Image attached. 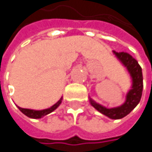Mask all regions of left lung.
<instances>
[{
    "instance_id": "obj_1",
    "label": "left lung",
    "mask_w": 152,
    "mask_h": 152,
    "mask_svg": "<svg viewBox=\"0 0 152 152\" xmlns=\"http://www.w3.org/2000/svg\"><path fill=\"white\" fill-rule=\"evenodd\" d=\"M113 54L120 61V63L127 69L131 79V86L125 96V101L121 106L107 108L105 106L96 102L91 97H89L90 104L100 113L107 116L113 120H119L127 116L136 106L139 104L142 94V68L138 64L137 61L130 54L121 52L117 53L113 51Z\"/></svg>"
}]
</instances>
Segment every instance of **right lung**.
I'll return each mask as SVG.
<instances>
[{
    "label": "right lung",
    "mask_w": 152,
    "mask_h": 152,
    "mask_svg": "<svg viewBox=\"0 0 152 152\" xmlns=\"http://www.w3.org/2000/svg\"><path fill=\"white\" fill-rule=\"evenodd\" d=\"M62 102V97L52 106H50L49 108L46 109H42V110H34V109H29V108H22L20 106H16L18 107V109L27 117L31 118V119H40L43 118L44 116H46L47 114L51 113L52 112H53L55 109H57L59 106L61 104Z\"/></svg>",
    "instance_id": "1"
}]
</instances>
